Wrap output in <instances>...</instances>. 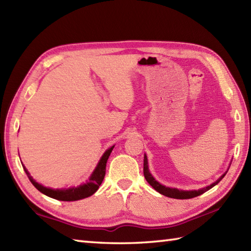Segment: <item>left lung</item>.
<instances>
[{
    "instance_id": "left-lung-1",
    "label": "left lung",
    "mask_w": 251,
    "mask_h": 251,
    "mask_svg": "<svg viewBox=\"0 0 251 251\" xmlns=\"http://www.w3.org/2000/svg\"><path fill=\"white\" fill-rule=\"evenodd\" d=\"M228 170V169H227ZM227 172H226L223 174L221 177L218 179L217 181H215L214 183H211L210 185L206 186V188H202L201 190H194V191H182V190H178V189H173V188H168V186H165L163 184H161L159 182L153 178V176L149 172V167H148V158L147 155H145V159H143V175H145L146 180L149 182L152 188L154 190H156L158 193H161L167 197H172V199H177V200H188V199H193V197L199 196L202 193H205L206 191L210 190L211 188H214L216 184H218L222 180V178L225 177L226 174Z\"/></svg>"
}]
</instances>
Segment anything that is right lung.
I'll use <instances>...</instances> for the list:
<instances>
[{"label":"right lung","mask_w":251,"mask_h":251,"mask_svg":"<svg viewBox=\"0 0 251 251\" xmlns=\"http://www.w3.org/2000/svg\"><path fill=\"white\" fill-rule=\"evenodd\" d=\"M113 147H111L104 152L102 157L100 158V161L97 165V167L94 170V173L90 176V178L88 180L87 183H84L82 185L77 186V188H70V189H50L46 188V186H43L40 183H37L33 178L31 177L30 174L26 168L23 165V167L25 169V172L28 176L29 180L31 181V183L33 184L35 188L39 190L42 193L51 197V199H55L58 201H78V200H83L86 199L88 196H92L96 191L99 189L100 184L102 183L104 175H105V166H106V162H108V158L110 156V154L113 150Z\"/></svg>","instance_id":"obj_1"}]
</instances>
